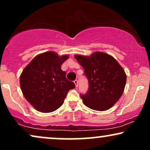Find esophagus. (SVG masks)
<instances>
[{
    "label": "esophagus",
    "mask_w": 150,
    "mask_h": 150,
    "mask_svg": "<svg viewBox=\"0 0 150 150\" xmlns=\"http://www.w3.org/2000/svg\"><path fill=\"white\" fill-rule=\"evenodd\" d=\"M74 83H75V86H76V87L78 86V81H77V79H75V80H74Z\"/></svg>",
    "instance_id": "obj_1"
}]
</instances>
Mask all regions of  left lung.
I'll return each instance as SVG.
<instances>
[{
	"label": "left lung",
	"instance_id": "left-lung-1",
	"mask_svg": "<svg viewBox=\"0 0 150 150\" xmlns=\"http://www.w3.org/2000/svg\"><path fill=\"white\" fill-rule=\"evenodd\" d=\"M84 68L88 80V90L81 95L87 107L106 111L120 99L126 84L127 75L122 67L112 56L95 52L91 56H74Z\"/></svg>",
	"mask_w": 150,
	"mask_h": 150
}]
</instances>
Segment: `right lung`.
<instances>
[{
    "mask_svg": "<svg viewBox=\"0 0 150 150\" xmlns=\"http://www.w3.org/2000/svg\"><path fill=\"white\" fill-rule=\"evenodd\" d=\"M69 55L53 51L38 54L23 69L20 86L27 101L37 111L50 113L63 105L69 90L75 87L61 69Z\"/></svg>",
    "mask_w": 150,
    "mask_h": 150,
    "instance_id": "add662e5",
    "label": "right lung"
}]
</instances>
